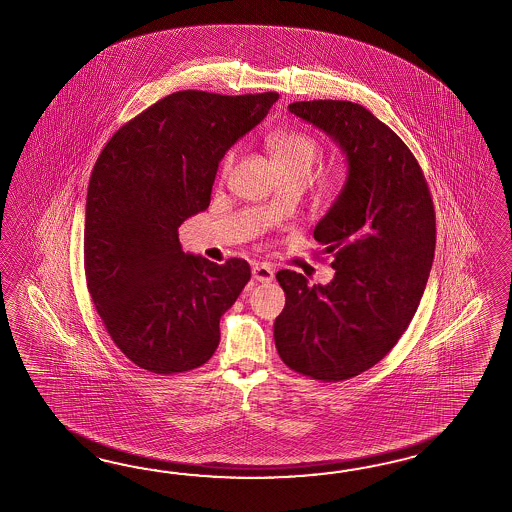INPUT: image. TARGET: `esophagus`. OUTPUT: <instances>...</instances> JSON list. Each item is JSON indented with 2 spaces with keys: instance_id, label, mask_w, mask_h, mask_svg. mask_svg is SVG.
<instances>
[{
  "instance_id": "1",
  "label": "esophagus",
  "mask_w": 512,
  "mask_h": 512,
  "mask_svg": "<svg viewBox=\"0 0 512 512\" xmlns=\"http://www.w3.org/2000/svg\"><path fill=\"white\" fill-rule=\"evenodd\" d=\"M252 278L258 280V282H271L275 278V273L269 265L265 263H254L252 265Z\"/></svg>"
}]
</instances>
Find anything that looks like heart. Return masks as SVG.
<instances>
[{"mask_svg": "<svg viewBox=\"0 0 512 512\" xmlns=\"http://www.w3.org/2000/svg\"><path fill=\"white\" fill-rule=\"evenodd\" d=\"M267 148L278 171H302L310 174L321 156V146L312 135L293 130L271 133L267 137ZM232 161L234 152H228L224 158L223 171L230 169Z\"/></svg>", "mask_w": 512, "mask_h": 512, "instance_id": "b5f03b06", "label": "heart"}]
</instances>
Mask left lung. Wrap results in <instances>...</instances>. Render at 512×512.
<instances>
[{"label":"left lung","instance_id":"obj_1","mask_svg":"<svg viewBox=\"0 0 512 512\" xmlns=\"http://www.w3.org/2000/svg\"><path fill=\"white\" fill-rule=\"evenodd\" d=\"M289 111L340 146L347 180L314 230L334 278L308 286L301 273H276L286 293L276 351L297 373L340 382L380 362L416 314L436 245L433 200L414 154L366 107L312 100Z\"/></svg>","mask_w":512,"mask_h":512}]
</instances>
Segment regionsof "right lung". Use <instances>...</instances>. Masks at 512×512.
Listing matches in <instances>:
<instances>
[{
	"mask_svg": "<svg viewBox=\"0 0 512 512\" xmlns=\"http://www.w3.org/2000/svg\"><path fill=\"white\" fill-rule=\"evenodd\" d=\"M276 100L278 92H172L126 122L96 159L83 232L87 288L135 366L172 375L215 353L221 315L250 265L187 254L178 228L210 206L219 161Z\"/></svg>",
	"mask_w": 512,
	"mask_h": 512,
	"instance_id": "add662e5",
	"label": "right lung"
}]
</instances>
